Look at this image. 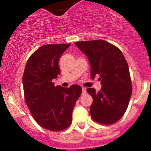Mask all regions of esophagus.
I'll return each mask as SVG.
<instances>
[{"mask_svg":"<svg viewBox=\"0 0 151 151\" xmlns=\"http://www.w3.org/2000/svg\"><path fill=\"white\" fill-rule=\"evenodd\" d=\"M82 90H83V91H82V93L83 94H85L87 93V91H86V88H82Z\"/></svg>","mask_w":151,"mask_h":151,"instance_id":"esophagus-1","label":"esophagus"}]
</instances>
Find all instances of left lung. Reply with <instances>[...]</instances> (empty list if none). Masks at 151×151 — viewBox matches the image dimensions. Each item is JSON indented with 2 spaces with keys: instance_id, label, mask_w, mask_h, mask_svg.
Instances as JSON below:
<instances>
[{
  "instance_id": "1",
  "label": "left lung",
  "mask_w": 151,
  "mask_h": 151,
  "mask_svg": "<svg viewBox=\"0 0 151 151\" xmlns=\"http://www.w3.org/2000/svg\"><path fill=\"white\" fill-rule=\"evenodd\" d=\"M87 56L91 65V77L99 76L101 89L93 88L87 92L93 97L91 118L104 125L115 123L124 115L132 96L129 66L121 50L103 40L75 43Z\"/></svg>"
}]
</instances>
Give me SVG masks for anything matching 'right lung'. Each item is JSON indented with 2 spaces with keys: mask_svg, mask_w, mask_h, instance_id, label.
Returning a JSON list of instances; mask_svg holds the SVG:
<instances>
[{
  "mask_svg": "<svg viewBox=\"0 0 151 151\" xmlns=\"http://www.w3.org/2000/svg\"><path fill=\"white\" fill-rule=\"evenodd\" d=\"M70 45H46L39 47L26 63L23 76L27 106L35 121L47 130L58 132L71 123L72 111L82 93V88L55 86L53 79L60 74L59 60Z\"/></svg>",
  "mask_w": 151,
  "mask_h": 151,
  "instance_id": "1",
  "label": "right lung"
}]
</instances>
